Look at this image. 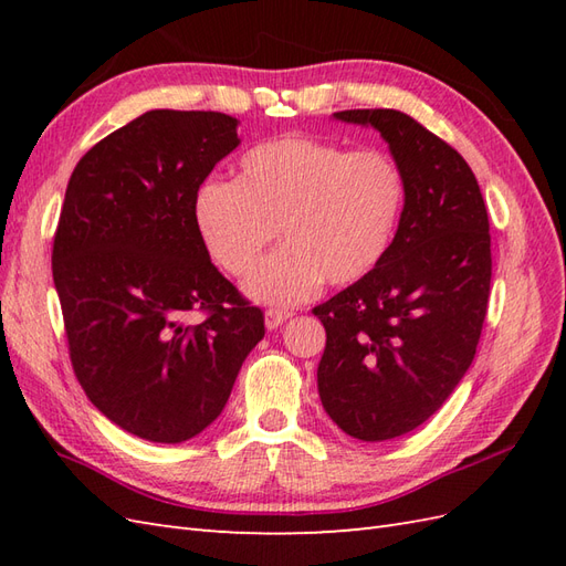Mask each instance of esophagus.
<instances>
[{"mask_svg":"<svg viewBox=\"0 0 566 566\" xmlns=\"http://www.w3.org/2000/svg\"><path fill=\"white\" fill-rule=\"evenodd\" d=\"M292 316L294 314L290 308H268V311H264V326L274 331V328H280L284 321H290Z\"/></svg>","mask_w":566,"mask_h":566,"instance_id":"esophagus-1","label":"esophagus"}]
</instances>
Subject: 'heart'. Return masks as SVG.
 Masks as SVG:
<instances>
[{
	"label": "heart",
	"instance_id": "b5f03b06",
	"mask_svg": "<svg viewBox=\"0 0 566 566\" xmlns=\"http://www.w3.org/2000/svg\"><path fill=\"white\" fill-rule=\"evenodd\" d=\"M406 207V175L389 153L284 136L250 148L235 182L201 185L191 203L209 258L233 276L255 272L280 226L286 245L248 282L250 296L296 304L326 280L347 286L379 268Z\"/></svg>",
	"mask_w": 566,
	"mask_h": 566
}]
</instances>
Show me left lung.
<instances>
[{"mask_svg": "<svg viewBox=\"0 0 566 566\" xmlns=\"http://www.w3.org/2000/svg\"><path fill=\"white\" fill-rule=\"evenodd\" d=\"M375 126L406 175L387 258L314 308L326 328L318 394L347 436H406L448 401L476 355L491 286V235L472 167L396 109L335 112Z\"/></svg>", "mask_w": 566, "mask_h": 566, "instance_id": "1", "label": "left lung"}]
</instances>
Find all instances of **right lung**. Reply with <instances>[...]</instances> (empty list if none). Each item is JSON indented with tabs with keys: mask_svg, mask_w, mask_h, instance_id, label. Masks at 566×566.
Wrapping results in <instances>:
<instances>
[{
	"mask_svg": "<svg viewBox=\"0 0 566 566\" xmlns=\"http://www.w3.org/2000/svg\"><path fill=\"white\" fill-rule=\"evenodd\" d=\"M235 126L221 112H146L102 138L67 182L53 282L70 363L112 423L150 442L211 426L264 335V314L216 270L191 213L240 143Z\"/></svg>",
	"mask_w": 566,
	"mask_h": 566,
	"instance_id": "1",
	"label": "right lung"
}]
</instances>
